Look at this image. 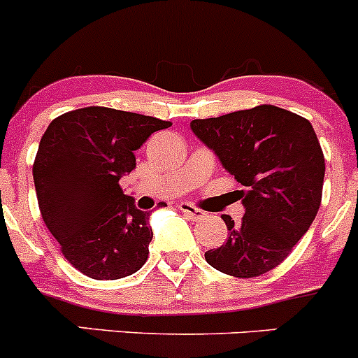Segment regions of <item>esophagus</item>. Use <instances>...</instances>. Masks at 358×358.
<instances>
[{
  "mask_svg": "<svg viewBox=\"0 0 358 358\" xmlns=\"http://www.w3.org/2000/svg\"><path fill=\"white\" fill-rule=\"evenodd\" d=\"M179 210L184 213V215L189 217L191 220H200V219H203V217H206V213L203 212V210L196 208V206L191 205V203H180Z\"/></svg>",
  "mask_w": 358,
  "mask_h": 358,
  "instance_id": "obj_1",
  "label": "esophagus"
}]
</instances>
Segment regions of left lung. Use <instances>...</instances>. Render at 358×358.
I'll return each mask as SVG.
<instances>
[{"label": "left lung", "mask_w": 358, "mask_h": 358, "mask_svg": "<svg viewBox=\"0 0 358 358\" xmlns=\"http://www.w3.org/2000/svg\"><path fill=\"white\" fill-rule=\"evenodd\" d=\"M194 134L246 189L241 224L226 222L227 241L205 252L217 271L248 279L282 264L319 212L326 164L317 134L303 117L274 105L194 119Z\"/></svg>", "instance_id": "8db88e82"}]
</instances>
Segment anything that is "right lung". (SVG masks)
I'll list each match as a JSON object with an SVG mask.
<instances>
[{
    "label": "right lung",
    "instance_id": "1",
    "mask_svg": "<svg viewBox=\"0 0 358 358\" xmlns=\"http://www.w3.org/2000/svg\"><path fill=\"white\" fill-rule=\"evenodd\" d=\"M171 125L106 106L72 110L48 125L32 165L39 210L65 259L87 278H125L148 259L150 213L119 180L136 167V150Z\"/></svg>",
    "mask_w": 358,
    "mask_h": 358
}]
</instances>
